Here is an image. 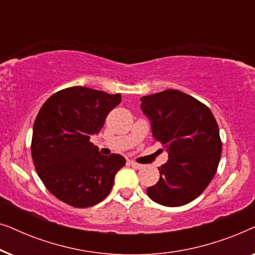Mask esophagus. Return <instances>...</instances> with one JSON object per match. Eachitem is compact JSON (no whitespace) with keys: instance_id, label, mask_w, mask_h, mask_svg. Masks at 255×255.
Segmentation results:
<instances>
[{"instance_id":"1","label":"esophagus","mask_w":255,"mask_h":255,"mask_svg":"<svg viewBox=\"0 0 255 255\" xmlns=\"http://www.w3.org/2000/svg\"><path fill=\"white\" fill-rule=\"evenodd\" d=\"M128 163H130V166L133 167L134 169H140V168H142V165H140V163H137V162H134V161H130Z\"/></svg>"}]
</instances>
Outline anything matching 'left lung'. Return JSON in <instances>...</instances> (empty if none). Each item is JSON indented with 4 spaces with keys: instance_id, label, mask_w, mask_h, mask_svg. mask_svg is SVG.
Segmentation results:
<instances>
[{
    "instance_id": "left-lung-1",
    "label": "left lung",
    "mask_w": 255,
    "mask_h": 255,
    "mask_svg": "<svg viewBox=\"0 0 255 255\" xmlns=\"http://www.w3.org/2000/svg\"><path fill=\"white\" fill-rule=\"evenodd\" d=\"M140 109L152 135L168 153L160 179L146 193L165 207H181L203 193L217 170L222 153L217 122L210 109L180 90L142 96Z\"/></svg>"
}]
</instances>
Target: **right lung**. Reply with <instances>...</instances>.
I'll use <instances>...</instances> for the list:
<instances>
[{
	"label": "right lung",
	"mask_w": 255,
	"mask_h": 255,
	"mask_svg": "<svg viewBox=\"0 0 255 255\" xmlns=\"http://www.w3.org/2000/svg\"><path fill=\"white\" fill-rule=\"evenodd\" d=\"M121 101V94L78 86L55 93L40 108L31 153L40 180L60 201L88 208L110 193L125 159L102 155L89 139L99 133Z\"/></svg>",
	"instance_id": "add662e5"
}]
</instances>
